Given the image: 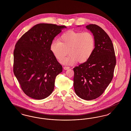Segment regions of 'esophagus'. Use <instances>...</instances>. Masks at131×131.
<instances>
[{"label": "esophagus", "mask_w": 131, "mask_h": 131, "mask_svg": "<svg viewBox=\"0 0 131 131\" xmlns=\"http://www.w3.org/2000/svg\"><path fill=\"white\" fill-rule=\"evenodd\" d=\"M63 68L64 70H68L70 68V67H67V66H64V67H63Z\"/></svg>", "instance_id": "obj_1"}]
</instances>
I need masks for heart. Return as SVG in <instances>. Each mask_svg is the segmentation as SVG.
I'll use <instances>...</instances> for the list:
<instances>
[{"label":"heart","instance_id":"heart-1","mask_svg":"<svg viewBox=\"0 0 131 131\" xmlns=\"http://www.w3.org/2000/svg\"><path fill=\"white\" fill-rule=\"evenodd\" d=\"M95 45V38L91 32L69 30L63 33L58 41L51 42L50 50L57 60L63 59L60 61L63 64L73 65L78 61H87L93 52ZM68 52L70 55L64 58Z\"/></svg>","mask_w":131,"mask_h":131}]
</instances>
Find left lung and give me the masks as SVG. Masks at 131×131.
Listing matches in <instances>:
<instances>
[{
	"mask_svg": "<svg viewBox=\"0 0 131 131\" xmlns=\"http://www.w3.org/2000/svg\"><path fill=\"white\" fill-rule=\"evenodd\" d=\"M86 27L93 34L95 49L87 61L73 69L74 87L80 98L91 100L103 93L112 81L116 57L112 41L105 31L96 25Z\"/></svg>",
	"mask_w": 131,
	"mask_h": 131,
	"instance_id": "8db88e82",
	"label": "left lung"
}]
</instances>
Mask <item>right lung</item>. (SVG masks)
Segmentation results:
<instances>
[{"mask_svg": "<svg viewBox=\"0 0 131 131\" xmlns=\"http://www.w3.org/2000/svg\"><path fill=\"white\" fill-rule=\"evenodd\" d=\"M64 25L39 24L18 41L14 51L13 72L24 92L42 100L52 93L56 77L62 72L50 45Z\"/></svg>", "mask_w": 131, "mask_h": 131, "instance_id": "1", "label": "right lung"}]
</instances>
